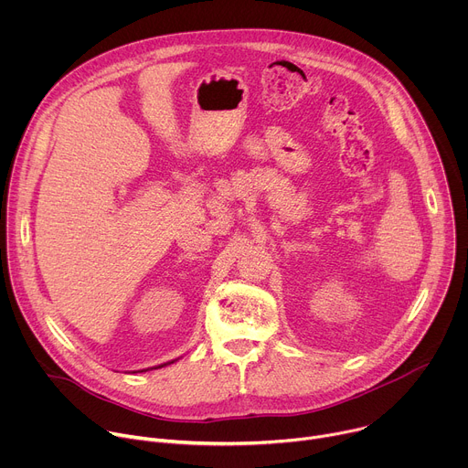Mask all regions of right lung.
Returning <instances> with one entry per match:
<instances>
[{"label": "right lung", "mask_w": 468, "mask_h": 468, "mask_svg": "<svg viewBox=\"0 0 468 468\" xmlns=\"http://www.w3.org/2000/svg\"><path fill=\"white\" fill-rule=\"evenodd\" d=\"M170 363H174V361H170ZM170 363H163V365H159V367H154V368H163V367H166V365H170ZM146 370H150V368H146ZM146 370H139V372H146Z\"/></svg>", "instance_id": "obj_1"}]
</instances>
